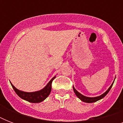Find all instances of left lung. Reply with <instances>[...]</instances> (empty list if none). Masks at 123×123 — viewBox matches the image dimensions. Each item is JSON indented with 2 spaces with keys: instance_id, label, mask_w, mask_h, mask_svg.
Segmentation results:
<instances>
[{
  "instance_id": "1",
  "label": "left lung",
  "mask_w": 123,
  "mask_h": 123,
  "mask_svg": "<svg viewBox=\"0 0 123 123\" xmlns=\"http://www.w3.org/2000/svg\"><path fill=\"white\" fill-rule=\"evenodd\" d=\"M114 82V81L112 82V85L110 86V87H109L104 93L102 94L101 95L99 96H96V97H87V96H85L82 95V94L80 93L79 92L77 91V90L75 89V87H74V86H73V89L74 92H75V94H76V96L79 98V99H80L81 101H84V102H86V103H94V102H96V101H98L99 99H102V98H103L105 97V96L107 95V94H108V92L110 91V90H111V89L112 88V87Z\"/></svg>"
}]
</instances>
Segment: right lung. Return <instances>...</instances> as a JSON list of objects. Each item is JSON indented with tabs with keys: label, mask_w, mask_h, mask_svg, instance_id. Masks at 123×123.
I'll return each instance as SVG.
<instances>
[{
	"label": "right lung",
	"mask_w": 123,
	"mask_h": 123,
	"mask_svg": "<svg viewBox=\"0 0 123 123\" xmlns=\"http://www.w3.org/2000/svg\"><path fill=\"white\" fill-rule=\"evenodd\" d=\"M55 77H53L50 80V82L47 84V85L44 88H43L42 89L37 91L31 92H24L18 90L11 84V82H10V83L15 92L22 99L26 100L29 102H31V103H40L41 101H44L50 94V92L52 90V81Z\"/></svg>",
	"instance_id": "right-lung-1"
}]
</instances>
